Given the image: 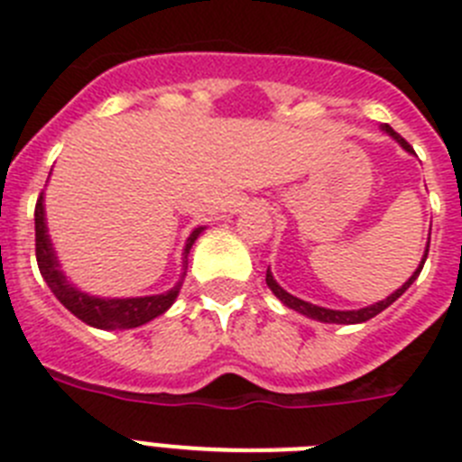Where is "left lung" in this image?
<instances>
[{
	"label": "left lung",
	"instance_id": "obj_1",
	"mask_svg": "<svg viewBox=\"0 0 462 462\" xmlns=\"http://www.w3.org/2000/svg\"><path fill=\"white\" fill-rule=\"evenodd\" d=\"M382 129H383V132H386V134H389V136L393 138V141L398 143L400 148L405 150V152L414 154V150H411L410 143H407L405 138L400 136V134H395L389 125H383ZM428 247H430V234H428L426 252H423L421 263L416 266V271L411 273L410 280H407L405 284H402V287H400V289H395V291L391 293V296L383 298V300H379V303H373V305H368V308H361V310H328V308H321V305L308 303V300H303V298H298V296H293V293H289L287 289H282L280 284H277L275 277H273L271 268H268V271H266V284H268V289H271V291L275 293L277 298H280L282 303L287 305L289 310H293V312H298V314H305L308 319L321 321V324H363V321H368V319H373V317H377V314L382 312V310L389 308L391 303H395V300H398V298L402 296V293H405L407 289L411 287V282H414L416 277H419V273H421L423 263H426V259H428Z\"/></svg>",
	"mask_w": 462,
	"mask_h": 462
}]
</instances>
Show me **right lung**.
I'll list each match as a JSON object with an SVG mask.
<instances>
[{
  "label": "right lung",
  "mask_w": 462,
  "mask_h": 462,
  "mask_svg": "<svg viewBox=\"0 0 462 462\" xmlns=\"http://www.w3.org/2000/svg\"><path fill=\"white\" fill-rule=\"evenodd\" d=\"M203 228H194L187 238L185 245V266H182L180 282L175 284L173 289L164 293H157V296H136V298H101L92 296V293L80 291L76 284L67 280V275L62 273L60 266V259L55 254V247H52V240L48 236V224H46V206H43V191H41L39 201H36L34 210V231H36V263H39V271L46 280V284L51 287V291L55 293V298L73 317H79L80 321H85L88 326L101 330H126L136 328V326L148 324V321L157 319L159 314H164L171 305L175 303V298L180 293L182 280L187 275V254H189L191 245L199 236L203 234Z\"/></svg>",
  "instance_id": "right-lung-1"
}]
</instances>
